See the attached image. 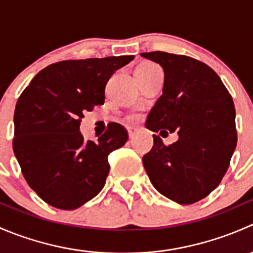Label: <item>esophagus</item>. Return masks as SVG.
Wrapping results in <instances>:
<instances>
[{
	"label": "esophagus",
	"mask_w": 253,
	"mask_h": 253,
	"mask_svg": "<svg viewBox=\"0 0 253 253\" xmlns=\"http://www.w3.org/2000/svg\"><path fill=\"white\" fill-rule=\"evenodd\" d=\"M134 136H136V129H134V128H129L128 129V137L132 139Z\"/></svg>",
	"instance_id": "obj_1"
}]
</instances>
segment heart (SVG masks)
I'll list each match as a JSON object with an SVG mask.
<instances>
[{
	"mask_svg": "<svg viewBox=\"0 0 253 253\" xmlns=\"http://www.w3.org/2000/svg\"><path fill=\"white\" fill-rule=\"evenodd\" d=\"M155 68H159L157 65H155V63L145 62V63H142V65H139L138 67H137V70L152 71V70H155ZM128 120H129V121H137V120H139V114H137V112H134V114H131L128 116Z\"/></svg>",
	"mask_w": 253,
	"mask_h": 253,
	"instance_id": "b5f03b06",
	"label": "heart"
}]
</instances>
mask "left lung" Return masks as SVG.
<instances>
[{
    "label": "left lung",
    "instance_id": "1",
    "mask_svg": "<svg viewBox=\"0 0 253 253\" xmlns=\"http://www.w3.org/2000/svg\"><path fill=\"white\" fill-rule=\"evenodd\" d=\"M143 57L164 70L163 95L148 115L153 132L178 134L143 157L150 182L178 205H192L218 187L236 148L235 106L220 77L209 66L183 55L153 51Z\"/></svg>",
    "mask_w": 253,
    "mask_h": 253
}]
</instances>
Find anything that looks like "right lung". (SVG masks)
Returning <instances> with one entry per match:
<instances>
[{
	"label": "right lung",
	"instance_id": "1",
	"mask_svg": "<svg viewBox=\"0 0 253 253\" xmlns=\"http://www.w3.org/2000/svg\"><path fill=\"white\" fill-rule=\"evenodd\" d=\"M134 56L67 60L40 71L19 96L14 111L13 152L28 185L47 205L72 211L105 185L108 157L128 133L110 124L98 142L79 131L84 112L105 101V86Z\"/></svg>",
	"mask_w": 253,
	"mask_h": 253
}]
</instances>
